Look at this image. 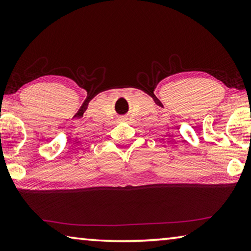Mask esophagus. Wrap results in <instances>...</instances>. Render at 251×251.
<instances>
[{
	"mask_svg": "<svg viewBox=\"0 0 251 251\" xmlns=\"http://www.w3.org/2000/svg\"><path fill=\"white\" fill-rule=\"evenodd\" d=\"M127 120V118L126 117H123V118H121V121L123 122V121H126Z\"/></svg>",
	"mask_w": 251,
	"mask_h": 251,
	"instance_id": "34e87169",
	"label": "esophagus"
}]
</instances>
